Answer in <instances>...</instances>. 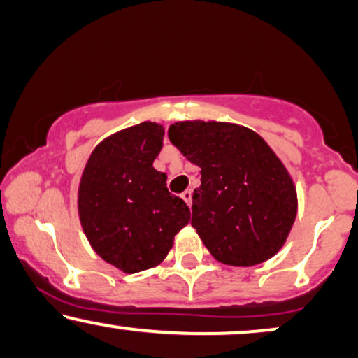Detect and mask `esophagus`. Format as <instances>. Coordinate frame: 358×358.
<instances>
[{
  "mask_svg": "<svg viewBox=\"0 0 358 358\" xmlns=\"http://www.w3.org/2000/svg\"><path fill=\"white\" fill-rule=\"evenodd\" d=\"M182 198L185 199V203H187L188 206H192V198H193L192 189H185V192L182 193Z\"/></svg>",
  "mask_w": 358,
  "mask_h": 358,
  "instance_id": "obj_1",
  "label": "esophagus"
}]
</instances>
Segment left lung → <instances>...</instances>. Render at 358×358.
<instances>
[{
    "label": "left lung",
    "mask_w": 358,
    "mask_h": 358,
    "mask_svg": "<svg viewBox=\"0 0 358 358\" xmlns=\"http://www.w3.org/2000/svg\"><path fill=\"white\" fill-rule=\"evenodd\" d=\"M169 139L201 169L192 226L214 259L254 266L276 255L298 214L294 182L264 137L221 121H178Z\"/></svg>",
    "instance_id": "1"
}]
</instances>
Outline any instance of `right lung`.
Wrapping results in <instances>:
<instances>
[{"label":"right lung","mask_w":358,"mask_h":358,"mask_svg":"<svg viewBox=\"0 0 358 358\" xmlns=\"http://www.w3.org/2000/svg\"><path fill=\"white\" fill-rule=\"evenodd\" d=\"M165 129L141 122L94 147L78 185L80 224L92 249L124 273L160 265L175 236L189 222V208L166 189L154 169Z\"/></svg>","instance_id":"obj_1"}]
</instances>
